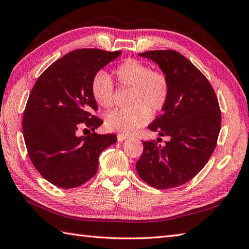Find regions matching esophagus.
I'll list each match as a JSON object with an SVG mask.
<instances>
[{
	"label": "esophagus",
	"mask_w": 249,
	"mask_h": 249,
	"mask_svg": "<svg viewBox=\"0 0 249 249\" xmlns=\"http://www.w3.org/2000/svg\"><path fill=\"white\" fill-rule=\"evenodd\" d=\"M128 138V135H125V134H119L118 135V140L119 141H123V140H126Z\"/></svg>",
	"instance_id": "obj_1"
}]
</instances>
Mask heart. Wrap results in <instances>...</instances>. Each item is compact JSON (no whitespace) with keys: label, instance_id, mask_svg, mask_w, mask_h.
<instances>
[{"label":"heart","instance_id":"1","mask_svg":"<svg viewBox=\"0 0 249 249\" xmlns=\"http://www.w3.org/2000/svg\"><path fill=\"white\" fill-rule=\"evenodd\" d=\"M113 74L121 87L131 89L128 108L116 109L106 116L107 128L131 134L145 125L151 113H158L168 100L169 82L162 72L136 59H127L115 68ZM90 91L104 109L113 106L114 86L105 71H98L90 83Z\"/></svg>","mask_w":249,"mask_h":249}]
</instances>
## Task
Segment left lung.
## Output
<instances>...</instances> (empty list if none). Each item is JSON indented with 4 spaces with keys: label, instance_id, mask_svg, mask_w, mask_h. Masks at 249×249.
<instances>
[{
    "label": "left lung",
    "instance_id": "1",
    "mask_svg": "<svg viewBox=\"0 0 249 249\" xmlns=\"http://www.w3.org/2000/svg\"><path fill=\"white\" fill-rule=\"evenodd\" d=\"M139 56L158 63L169 82L168 100L149 129L170 140L165 145L142 141L136 168L151 187L177 188L201 172L216 148L221 127L217 96L205 75L180 53L150 51Z\"/></svg>",
    "mask_w": 249,
    "mask_h": 249
}]
</instances>
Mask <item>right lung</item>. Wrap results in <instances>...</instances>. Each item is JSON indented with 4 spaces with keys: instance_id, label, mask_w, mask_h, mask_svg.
<instances>
[{
    "instance_id": "right-lung-1",
    "label": "right lung",
    "mask_w": 249,
    "mask_h": 249,
    "mask_svg": "<svg viewBox=\"0 0 249 249\" xmlns=\"http://www.w3.org/2000/svg\"><path fill=\"white\" fill-rule=\"evenodd\" d=\"M122 53L82 48L67 53L44 71L29 95L22 134L34 167L47 181L72 189L98 169L100 153L116 142L114 134L98 135L104 123L90 91L92 77ZM81 128L89 131L79 136Z\"/></svg>"
}]
</instances>
